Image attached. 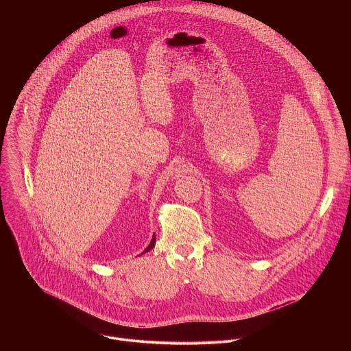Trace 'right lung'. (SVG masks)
<instances>
[{"label":"right lung","mask_w":351,"mask_h":351,"mask_svg":"<svg viewBox=\"0 0 351 351\" xmlns=\"http://www.w3.org/2000/svg\"><path fill=\"white\" fill-rule=\"evenodd\" d=\"M156 245V234L153 236V239H152V241H149V244H148V247L144 250V252L143 253H147V252H149V250H152L153 247Z\"/></svg>","instance_id":"add662e5"}]
</instances>
